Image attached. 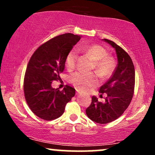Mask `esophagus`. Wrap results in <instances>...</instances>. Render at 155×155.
<instances>
[{
	"label": "esophagus",
	"instance_id": "34e87169",
	"mask_svg": "<svg viewBox=\"0 0 155 155\" xmlns=\"http://www.w3.org/2000/svg\"><path fill=\"white\" fill-rule=\"evenodd\" d=\"M79 94H80V92L79 90H76V95H79Z\"/></svg>",
	"mask_w": 155,
	"mask_h": 155
}]
</instances>
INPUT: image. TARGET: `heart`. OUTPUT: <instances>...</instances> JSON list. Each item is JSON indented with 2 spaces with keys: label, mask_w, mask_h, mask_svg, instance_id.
Returning a JSON list of instances; mask_svg holds the SVG:
<instances>
[{
  "label": "heart",
  "mask_w": 155,
  "mask_h": 155,
  "mask_svg": "<svg viewBox=\"0 0 155 155\" xmlns=\"http://www.w3.org/2000/svg\"><path fill=\"white\" fill-rule=\"evenodd\" d=\"M80 49L90 55L93 59L95 71L100 76L105 77L111 74L114 68L115 63L113 58L108 56V52L104 47L97 44L81 46ZM78 53L73 49L68 53L65 64L68 69H73L76 65ZM71 81L76 88L82 91L90 90L97 84L96 77L92 74L79 71L71 76Z\"/></svg>",
  "instance_id": "obj_1"
}]
</instances>
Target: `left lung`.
Returning a JSON list of instances; mask_svg holds the SVG:
<instances>
[{
	"label": "left lung",
	"instance_id": "obj_1",
	"mask_svg": "<svg viewBox=\"0 0 155 155\" xmlns=\"http://www.w3.org/2000/svg\"><path fill=\"white\" fill-rule=\"evenodd\" d=\"M102 41L115 49L117 65L111 77L99 90L100 93L107 95L105 101L101 103L92 96L86 114L96 123L106 124L119 118L130 104L135 87V68L130 57L123 49L112 41L106 38Z\"/></svg>",
	"mask_w": 155,
	"mask_h": 155
}]
</instances>
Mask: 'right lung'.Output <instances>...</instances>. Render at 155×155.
<instances>
[{"label": "right lung", "mask_w": 155, "mask_h": 155, "mask_svg": "<svg viewBox=\"0 0 155 155\" xmlns=\"http://www.w3.org/2000/svg\"><path fill=\"white\" fill-rule=\"evenodd\" d=\"M71 33L58 35L42 44L32 55L24 79L27 104L39 118L52 120L64 113L65 105L75 95V89L66 85L63 90L51 87L60 80L68 53L81 39Z\"/></svg>", "instance_id": "add662e5"}]
</instances>
